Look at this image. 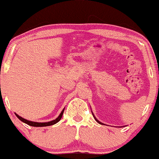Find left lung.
Returning <instances> with one entry per match:
<instances>
[{
	"label": "left lung",
	"instance_id": "8db88e82",
	"mask_svg": "<svg viewBox=\"0 0 159 159\" xmlns=\"http://www.w3.org/2000/svg\"><path fill=\"white\" fill-rule=\"evenodd\" d=\"M94 118H95V119H96V121H97V122H99V123H100V124H102V123H101V122H99V121H98V120H97V119H96V117H95V116H94Z\"/></svg>",
	"mask_w": 159,
	"mask_h": 159
}]
</instances>
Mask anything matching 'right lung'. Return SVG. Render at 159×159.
Wrapping results in <instances>:
<instances>
[{
    "instance_id": "obj_1",
    "label": "right lung",
    "mask_w": 159,
    "mask_h": 159,
    "mask_svg": "<svg viewBox=\"0 0 159 159\" xmlns=\"http://www.w3.org/2000/svg\"><path fill=\"white\" fill-rule=\"evenodd\" d=\"M63 112H64V109H63V111L61 112V113L60 114V116H58V117L57 118V119H54V120L53 121H50V122H31V121H29V120H27V119H24V118L20 117V116H19L17 114L15 113V115L17 116V117L18 118L20 121H22L23 122H24V123L27 124V125H30V126H34V127H43V126H49V125H54V124L57 123V122H58L61 119L62 116H63Z\"/></svg>"
}]
</instances>
